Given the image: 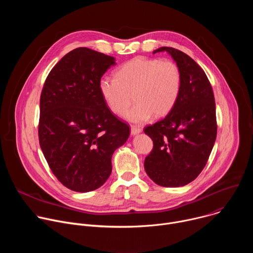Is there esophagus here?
Instances as JSON below:
<instances>
[{
	"label": "esophagus",
	"mask_w": 253,
	"mask_h": 253,
	"mask_svg": "<svg viewBox=\"0 0 253 253\" xmlns=\"http://www.w3.org/2000/svg\"><path fill=\"white\" fill-rule=\"evenodd\" d=\"M141 132V129L139 127H136V126H132L131 127V135H137Z\"/></svg>",
	"instance_id": "1"
}]
</instances>
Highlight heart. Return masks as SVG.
Here are the masks:
<instances>
[{"instance_id":"b5f03b06","label":"heart","mask_w":253,"mask_h":253,"mask_svg":"<svg viewBox=\"0 0 253 253\" xmlns=\"http://www.w3.org/2000/svg\"><path fill=\"white\" fill-rule=\"evenodd\" d=\"M116 79L99 82L100 93L109 109L123 115L136 101L125 118L133 123L166 116L175 106L181 88V73L171 60L136 57L123 64L115 73Z\"/></svg>"}]
</instances>
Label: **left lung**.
Returning <instances> with one entry per match:
<instances>
[{"label": "left lung", "instance_id": "left-lung-1", "mask_svg": "<svg viewBox=\"0 0 253 253\" xmlns=\"http://www.w3.org/2000/svg\"><path fill=\"white\" fill-rule=\"evenodd\" d=\"M164 51L180 70L181 88L168 115L144 129L153 141L144 168L156 184L179 187L200 174L212 151L217 134L215 100L206 74L192 58L170 47L153 54Z\"/></svg>", "mask_w": 253, "mask_h": 253}]
</instances>
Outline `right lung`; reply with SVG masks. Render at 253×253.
<instances>
[{
	"instance_id": "right-lung-1",
	"label": "right lung",
	"mask_w": 253,
	"mask_h": 253,
	"mask_svg": "<svg viewBox=\"0 0 253 253\" xmlns=\"http://www.w3.org/2000/svg\"><path fill=\"white\" fill-rule=\"evenodd\" d=\"M114 57L77 48L51 70L40 98L39 142L53 174L67 188L89 192L112 172V155L130 130L103 99L99 82Z\"/></svg>"
}]
</instances>
